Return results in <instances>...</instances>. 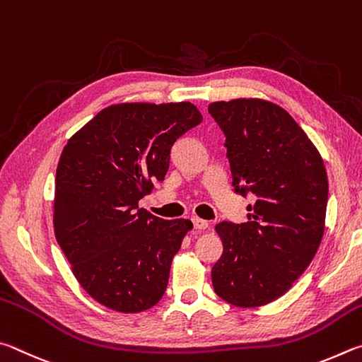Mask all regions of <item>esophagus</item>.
Returning <instances> with one entry per match:
<instances>
[{
	"label": "esophagus",
	"instance_id": "esophagus-1",
	"mask_svg": "<svg viewBox=\"0 0 362 362\" xmlns=\"http://www.w3.org/2000/svg\"><path fill=\"white\" fill-rule=\"evenodd\" d=\"M192 224H194V227L197 230H205L206 227H208V221H205V219H200V218H192Z\"/></svg>",
	"mask_w": 362,
	"mask_h": 362
}]
</instances>
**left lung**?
<instances>
[{
    "label": "left lung",
    "instance_id": "left-lung-1",
    "mask_svg": "<svg viewBox=\"0 0 362 362\" xmlns=\"http://www.w3.org/2000/svg\"><path fill=\"white\" fill-rule=\"evenodd\" d=\"M208 112L226 136L233 192L256 199L246 223L216 226L224 251L211 269L213 288L235 307H261L286 293L320 248L325 162L289 112L270 101H216Z\"/></svg>",
    "mask_w": 362,
    "mask_h": 362
}]
</instances>
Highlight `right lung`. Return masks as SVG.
<instances>
[{"mask_svg":"<svg viewBox=\"0 0 362 362\" xmlns=\"http://www.w3.org/2000/svg\"><path fill=\"white\" fill-rule=\"evenodd\" d=\"M192 103H120L101 110L66 143L55 176L54 230L86 293L138 313L167 289L189 219L138 208L162 182L177 138L202 122Z\"/></svg>","mask_w":362,"mask_h":362,"instance_id":"add662e5","label":"right lung"}]
</instances>
